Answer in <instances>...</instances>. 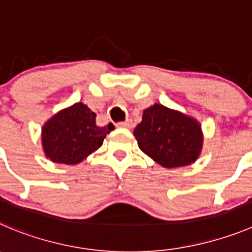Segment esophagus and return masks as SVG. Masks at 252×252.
<instances>
[{"instance_id": "esophagus-1", "label": "esophagus", "mask_w": 252, "mask_h": 252, "mask_svg": "<svg viewBox=\"0 0 252 252\" xmlns=\"http://www.w3.org/2000/svg\"><path fill=\"white\" fill-rule=\"evenodd\" d=\"M117 126H119V128H130V126H131V121L121 122V123L117 124Z\"/></svg>"}]
</instances>
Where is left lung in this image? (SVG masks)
I'll use <instances>...</instances> for the list:
<instances>
[{"mask_svg":"<svg viewBox=\"0 0 252 252\" xmlns=\"http://www.w3.org/2000/svg\"><path fill=\"white\" fill-rule=\"evenodd\" d=\"M134 137L140 150L164 168L190 165L203 148L200 124L163 104H154L143 112Z\"/></svg>","mask_w":252,"mask_h":252,"instance_id":"1","label":"left lung"}]
</instances>
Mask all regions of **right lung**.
I'll list each match as a JSON object with an SVG mask.
<instances>
[{
  "instance_id": "right-lung-1",
  "label": "right lung",
  "mask_w": 252,
  "mask_h": 252,
  "mask_svg": "<svg viewBox=\"0 0 252 252\" xmlns=\"http://www.w3.org/2000/svg\"><path fill=\"white\" fill-rule=\"evenodd\" d=\"M95 113L83 103H76L55 114L42 128V147L53 163L76 165L102 147L114 129L95 124Z\"/></svg>"
}]
</instances>
